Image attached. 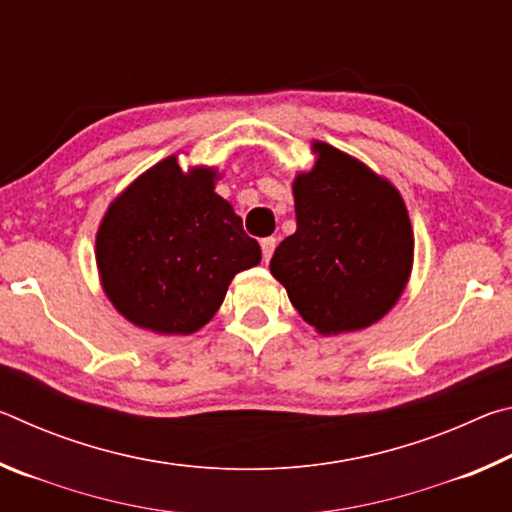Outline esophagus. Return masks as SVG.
Instances as JSON below:
<instances>
[{
	"mask_svg": "<svg viewBox=\"0 0 512 512\" xmlns=\"http://www.w3.org/2000/svg\"><path fill=\"white\" fill-rule=\"evenodd\" d=\"M259 244H262V255H264V262H268V259H271V257H273V253H275L277 239H275V237H264L262 241H259Z\"/></svg>",
	"mask_w": 512,
	"mask_h": 512,
	"instance_id": "esophagus-1",
	"label": "esophagus"
}]
</instances>
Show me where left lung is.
<instances>
[{
	"mask_svg": "<svg viewBox=\"0 0 512 512\" xmlns=\"http://www.w3.org/2000/svg\"><path fill=\"white\" fill-rule=\"evenodd\" d=\"M314 151V169L293 183L298 230L275 248L271 273L318 332H354L402 296L411 221L400 192L366 164L323 142Z\"/></svg>",
	"mask_w": 512,
	"mask_h": 512,
	"instance_id": "obj_1",
	"label": "left lung"
}]
</instances>
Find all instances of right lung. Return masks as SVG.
Instances as JSON below:
<instances>
[{
	"mask_svg": "<svg viewBox=\"0 0 512 512\" xmlns=\"http://www.w3.org/2000/svg\"><path fill=\"white\" fill-rule=\"evenodd\" d=\"M212 169L185 173L176 155L110 205L97 264L112 305L137 327L192 334L221 307L232 277L262 259L241 216L214 194Z\"/></svg>",
	"mask_w": 512,
	"mask_h": 512,
	"instance_id": "add662e5",
	"label": "right lung"
}]
</instances>
